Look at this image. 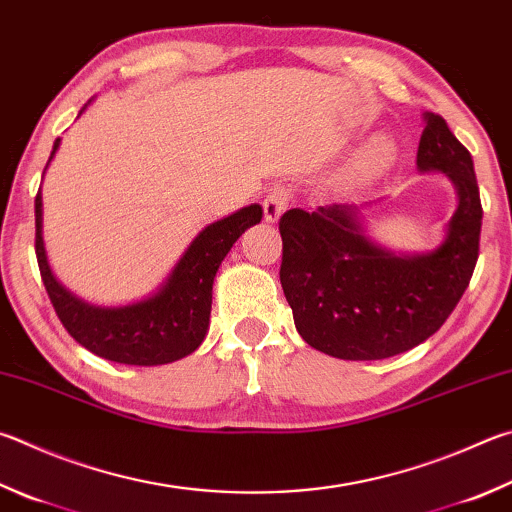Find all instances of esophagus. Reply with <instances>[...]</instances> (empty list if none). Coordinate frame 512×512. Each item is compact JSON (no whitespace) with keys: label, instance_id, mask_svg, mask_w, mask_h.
I'll list each match as a JSON object with an SVG mask.
<instances>
[{"label":"esophagus","instance_id":"1","mask_svg":"<svg viewBox=\"0 0 512 512\" xmlns=\"http://www.w3.org/2000/svg\"><path fill=\"white\" fill-rule=\"evenodd\" d=\"M288 201H291V197H288V190L284 185H275V188L268 190L264 199V217L268 224H277L280 221L284 210L288 208Z\"/></svg>","mask_w":512,"mask_h":512}]
</instances>
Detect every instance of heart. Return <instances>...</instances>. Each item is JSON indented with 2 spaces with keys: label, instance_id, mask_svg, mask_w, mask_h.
Masks as SVG:
<instances>
[{
  "label": "heart",
  "instance_id": "1",
  "mask_svg": "<svg viewBox=\"0 0 512 512\" xmlns=\"http://www.w3.org/2000/svg\"><path fill=\"white\" fill-rule=\"evenodd\" d=\"M387 154H389V141L387 138H378V141L371 143L367 150L358 156V161L353 163L351 167L353 179H358V176L374 170V167H378L387 159Z\"/></svg>",
  "mask_w": 512,
  "mask_h": 512
}]
</instances>
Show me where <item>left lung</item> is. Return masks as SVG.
<instances>
[{
    "label": "left lung",
    "mask_w": 512,
    "mask_h": 512,
    "mask_svg": "<svg viewBox=\"0 0 512 512\" xmlns=\"http://www.w3.org/2000/svg\"><path fill=\"white\" fill-rule=\"evenodd\" d=\"M418 172H439L457 190L445 237L427 253H396L369 237L365 206L333 203L280 219V280L306 345L342 360H383L441 329L470 284L479 257L481 199L470 152L439 114L425 111Z\"/></svg>",
    "instance_id": "left-lung-1"
}]
</instances>
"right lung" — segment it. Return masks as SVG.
Returning a JSON list of instances; mask_svg holds the SVG:
<instances>
[{
  "instance_id": "1",
  "label": "right lung",
  "mask_w": 512,
  "mask_h": 512,
  "mask_svg": "<svg viewBox=\"0 0 512 512\" xmlns=\"http://www.w3.org/2000/svg\"><path fill=\"white\" fill-rule=\"evenodd\" d=\"M91 100L80 109V114L91 105ZM60 141L62 138H55L46 167L60 150ZM42 215L40 190L35 197V255L44 288L64 329L100 358L120 365L154 367L181 360L199 349L210 327L212 284L219 266L235 241L250 226L262 221L264 210L259 203H250L224 219L212 221L190 241L156 291L143 300L120 306L91 304L62 286L46 257Z\"/></svg>"
}]
</instances>
